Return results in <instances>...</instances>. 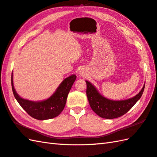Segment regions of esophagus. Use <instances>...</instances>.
Segmentation results:
<instances>
[{
  "mask_svg": "<svg viewBox=\"0 0 157 157\" xmlns=\"http://www.w3.org/2000/svg\"><path fill=\"white\" fill-rule=\"evenodd\" d=\"M79 75H81V76L83 75V71H79Z\"/></svg>",
  "mask_w": 157,
  "mask_h": 157,
  "instance_id": "esophagus-1",
  "label": "esophagus"
}]
</instances>
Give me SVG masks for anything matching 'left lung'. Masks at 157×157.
Here are the masks:
<instances>
[{
  "mask_svg": "<svg viewBox=\"0 0 157 157\" xmlns=\"http://www.w3.org/2000/svg\"><path fill=\"white\" fill-rule=\"evenodd\" d=\"M86 82L87 84L86 95L90 107L96 114L101 118L106 119L120 117L129 111L141 98L145 86L144 84L140 92L132 98L126 100L113 101L100 95L90 82L87 81Z\"/></svg>",
  "mask_w": 157,
  "mask_h": 157,
  "instance_id": "obj_1",
  "label": "left lung"
}]
</instances>
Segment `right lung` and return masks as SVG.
<instances>
[{"instance_id": "right-lung-1", "label": "right lung", "mask_w": 157, "mask_h": 157, "mask_svg": "<svg viewBox=\"0 0 157 157\" xmlns=\"http://www.w3.org/2000/svg\"><path fill=\"white\" fill-rule=\"evenodd\" d=\"M76 78L75 75H72L65 78L52 96L41 101L25 100L18 95L13 86V73L11 75L12 90L17 101L29 116L40 120L51 119L59 115L63 111L66 104L67 95Z\"/></svg>"}]
</instances>
